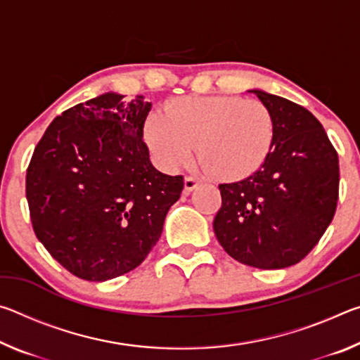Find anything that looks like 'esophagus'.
I'll use <instances>...</instances> for the list:
<instances>
[{
  "mask_svg": "<svg viewBox=\"0 0 360 360\" xmlns=\"http://www.w3.org/2000/svg\"><path fill=\"white\" fill-rule=\"evenodd\" d=\"M198 186H200V181L197 178H192V176H186V179H184V192L186 193H191Z\"/></svg>",
  "mask_w": 360,
  "mask_h": 360,
  "instance_id": "esophagus-1",
  "label": "esophagus"
}]
</instances>
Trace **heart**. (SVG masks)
Returning a JSON list of instances; mask_svg holds the SVG:
<instances>
[{"label":"heart","instance_id":"1","mask_svg":"<svg viewBox=\"0 0 360 360\" xmlns=\"http://www.w3.org/2000/svg\"><path fill=\"white\" fill-rule=\"evenodd\" d=\"M144 141L155 162L168 172L187 165L195 154L205 172L219 179H241L264 165L275 125L265 105L240 96H186L150 112Z\"/></svg>","mask_w":360,"mask_h":360}]
</instances>
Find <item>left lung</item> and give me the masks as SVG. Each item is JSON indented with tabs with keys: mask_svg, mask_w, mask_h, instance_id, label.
<instances>
[{
	"mask_svg": "<svg viewBox=\"0 0 360 360\" xmlns=\"http://www.w3.org/2000/svg\"><path fill=\"white\" fill-rule=\"evenodd\" d=\"M271 114L273 146L246 179L221 184L222 206L212 227L230 257L279 270L318 245L338 202V155L314 115L283 96L251 89Z\"/></svg>",
	"mask_w": 360,
	"mask_h": 360,
	"instance_id": "left-lung-1",
	"label": "left lung"
}]
</instances>
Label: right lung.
<instances>
[{
  "instance_id": "right-lung-1",
  "label": "right lung",
  "mask_w": 360,
  "mask_h": 360,
  "mask_svg": "<svg viewBox=\"0 0 360 360\" xmlns=\"http://www.w3.org/2000/svg\"><path fill=\"white\" fill-rule=\"evenodd\" d=\"M152 105L106 92L52 120L27 169L33 230L85 281L125 275L148 257L184 179L152 165L143 141Z\"/></svg>"
}]
</instances>
